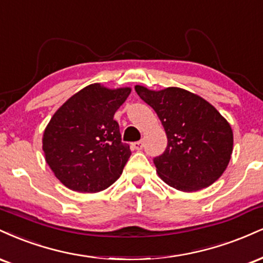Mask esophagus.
<instances>
[{
	"mask_svg": "<svg viewBox=\"0 0 263 263\" xmlns=\"http://www.w3.org/2000/svg\"><path fill=\"white\" fill-rule=\"evenodd\" d=\"M132 147L134 150H141L143 149V141H135V143L132 144Z\"/></svg>",
	"mask_w": 263,
	"mask_h": 263,
	"instance_id": "34e87169",
	"label": "esophagus"
}]
</instances>
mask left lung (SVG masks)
Masks as SVG:
<instances>
[{
	"label": "left lung",
	"instance_id": "obj_1",
	"mask_svg": "<svg viewBox=\"0 0 263 263\" xmlns=\"http://www.w3.org/2000/svg\"><path fill=\"white\" fill-rule=\"evenodd\" d=\"M135 91L155 110L167 135V147L154 159L156 172L168 186L196 192L214 183L233 154V129L200 96L180 87Z\"/></svg>",
	"mask_w": 263,
	"mask_h": 263
}]
</instances>
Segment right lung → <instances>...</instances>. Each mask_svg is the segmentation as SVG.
Returning <instances> with one entry per match:
<instances>
[{"label": "right lung", "instance_id": "add662e5", "mask_svg": "<svg viewBox=\"0 0 263 263\" xmlns=\"http://www.w3.org/2000/svg\"><path fill=\"white\" fill-rule=\"evenodd\" d=\"M130 92V87L92 83L51 117L43 134V151L55 177L69 190L101 192L120 177L132 153L122 143L113 117Z\"/></svg>", "mask_w": 263, "mask_h": 263}]
</instances>
